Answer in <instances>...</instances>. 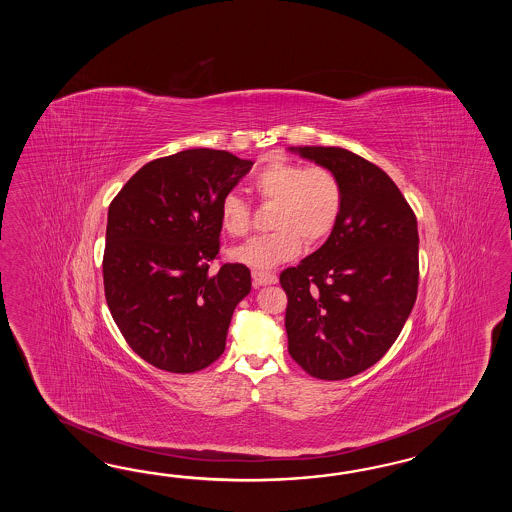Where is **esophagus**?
Masks as SVG:
<instances>
[{"label":"esophagus","instance_id":"34e87169","mask_svg":"<svg viewBox=\"0 0 512 512\" xmlns=\"http://www.w3.org/2000/svg\"><path fill=\"white\" fill-rule=\"evenodd\" d=\"M251 278H253V285H255V287H263V285L278 283V276H276V274H272V272H263V270H253V272H251Z\"/></svg>","mask_w":512,"mask_h":512}]
</instances>
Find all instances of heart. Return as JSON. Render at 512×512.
Returning <instances> with one entry per match:
<instances>
[{
  "label": "heart",
  "mask_w": 512,
  "mask_h": 512,
  "mask_svg": "<svg viewBox=\"0 0 512 512\" xmlns=\"http://www.w3.org/2000/svg\"><path fill=\"white\" fill-rule=\"evenodd\" d=\"M251 186L259 201L276 204L270 227L274 233L255 236L231 249L234 263L268 270L295 259L302 249L323 244L338 227L343 210V186L338 174L321 165H302L274 159L255 172ZM219 225L223 233L242 238L251 231L253 212L238 193H225L219 201Z\"/></svg>",
  "instance_id": "obj_1"
}]
</instances>
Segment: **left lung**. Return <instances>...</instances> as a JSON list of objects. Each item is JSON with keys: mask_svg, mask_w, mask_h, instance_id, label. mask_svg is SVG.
<instances>
[{"mask_svg": "<svg viewBox=\"0 0 512 512\" xmlns=\"http://www.w3.org/2000/svg\"><path fill=\"white\" fill-rule=\"evenodd\" d=\"M296 150L338 174L343 210L325 244L279 274L289 355L311 377L341 381L383 358L415 306L417 217L372 161L338 146Z\"/></svg>", "mask_w": 512, "mask_h": 512, "instance_id": "8db88e82", "label": "left lung"}]
</instances>
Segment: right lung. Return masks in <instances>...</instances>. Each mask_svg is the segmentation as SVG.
Here are the masks:
<instances>
[{
  "label": "right lung",
  "instance_id": "1",
  "mask_svg": "<svg viewBox=\"0 0 512 512\" xmlns=\"http://www.w3.org/2000/svg\"><path fill=\"white\" fill-rule=\"evenodd\" d=\"M251 165L225 150H184L146 163L110 202L105 298L127 345L157 370L199 372L225 351L251 274L240 263L208 270L219 201Z\"/></svg>",
  "mask_w": 512,
  "mask_h": 512
}]
</instances>
